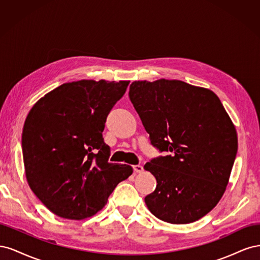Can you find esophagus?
Instances as JSON below:
<instances>
[{
  "label": "esophagus",
  "instance_id": "34e87169",
  "mask_svg": "<svg viewBox=\"0 0 260 260\" xmlns=\"http://www.w3.org/2000/svg\"><path fill=\"white\" fill-rule=\"evenodd\" d=\"M133 170H135L136 172H138V174H141V172H143V166H141V165H135L133 166Z\"/></svg>",
  "mask_w": 260,
  "mask_h": 260
}]
</instances>
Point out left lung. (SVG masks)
Masks as SVG:
<instances>
[{
	"mask_svg": "<svg viewBox=\"0 0 260 260\" xmlns=\"http://www.w3.org/2000/svg\"><path fill=\"white\" fill-rule=\"evenodd\" d=\"M129 98L151 144L169 153L144 165L157 181L147 208L169 223L196 221L217 205L230 178L238 137L229 115L214 92L180 80L135 81Z\"/></svg>",
	"mask_w": 260,
	"mask_h": 260,
	"instance_id": "8db88e82",
	"label": "left lung"
}]
</instances>
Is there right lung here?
<instances>
[{
  "instance_id": "right-lung-1",
  "label": "right lung",
  "mask_w": 260,
  "mask_h": 260,
  "mask_svg": "<svg viewBox=\"0 0 260 260\" xmlns=\"http://www.w3.org/2000/svg\"><path fill=\"white\" fill-rule=\"evenodd\" d=\"M129 81L64 83L39 100L23 124L21 147L29 186L53 214L81 220L104 207L132 175L129 165L109 162L106 118Z\"/></svg>"
}]
</instances>
